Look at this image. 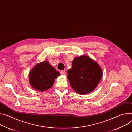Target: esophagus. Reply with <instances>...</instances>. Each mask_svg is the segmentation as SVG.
Listing matches in <instances>:
<instances>
[{"label":"esophagus","instance_id":"esophagus-1","mask_svg":"<svg viewBox=\"0 0 132 132\" xmlns=\"http://www.w3.org/2000/svg\"><path fill=\"white\" fill-rule=\"evenodd\" d=\"M60 73H61V74L63 75H66V72L65 70H61V71H60Z\"/></svg>","mask_w":132,"mask_h":132}]
</instances>
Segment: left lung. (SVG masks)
Here are the masks:
<instances>
[{
    "instance_id": "1",
    "label": "left lung",
    "mask_w": 132,
    "mask_h": 132,
    "mask_svg": "<svg viewBox=\"0 0 132 132\" xmlns=\"http://www.w3.org/2000/svg\"><path fill=\"white\" fill-rule=\"evenodd\" d=\"M72 67L67 71L71 87L77 93L84 95L93 91L102 77L98 64L86 56L75 57Z\"/></svg>"
}]
</instances>
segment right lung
I'll return each mask as SVG.
<instances>
[{
  "label": "right lung",
  "instance_id": "obj_1",
  "mask_svg": "<svg viewBox=\"0 0 132 132\" xmlns=\"http://www.w3.org/2000/svg\"><path fill=\"white\" fill-rule=\"evenodd\" d=\"M59 75L48 62H43L31 70L29 74L30 84L34 88L44 92L53 86L55 79Z\"/></svg>",
  "mask_w": 132,
  "mask_h": 132
}]
</instances>
